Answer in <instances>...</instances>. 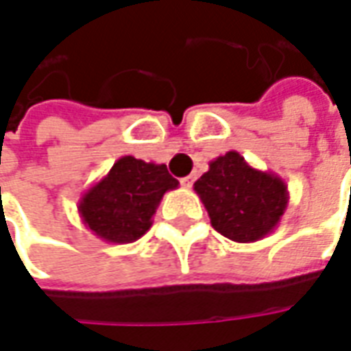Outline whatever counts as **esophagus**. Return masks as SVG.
<instances>
[{
  "label": "esophagus",
  "instance_id": "esophagus-1",
  "mask_svg": "<svg viewBox=\"0 0 351 351\" xmlns=\"http://www.w3.org/2000/svg\"><path fill=\"white\" fill-rule=\"evenodd\" d=\"M195 178H197V176H195V175L184 176L182 180H180V184H182L184 188H191V186H193V182H195Z\"/></svg>",
  "mask_w": 351,
  "mask_h": 351
}]
</instances>
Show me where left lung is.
<instances>
[{
  "label": "left lung",
  "instance_id": "obj_1",
  "mask_svg": "<svg viewBox=\"0 0 351 351\" xmlns=\"http://www.w3.org/2000/svg\"><path fill=\"white\" fill-rule=\"evenodd\" d=\"M193 190L213 228L235 243H256L272 233L289 201L278 175L254 169L235 150L210 161Z\"/></svg>",
  "mask_w": 351,
  "mask_h": 351
}]
</instances>
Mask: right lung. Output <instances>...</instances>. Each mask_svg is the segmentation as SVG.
Returning a JSON list of instances; mask_svg holds the SVG:
<instances>
[{
    "mask_svg": "<svg viewBox=\"0 0 351 351\" xmlns=\"http://www.w3.org/2000/svg\"><path fill=\"white\" fill-rule=\"evenodd\" d=\"M176 188L178 180L169 175L167 165L123 156L82 193L80 220L105 243H135L152 228L161 197Z\"/></svg>",
    "mask_w": 351,
    "mask_h": 351,
    "instance_id": "1",
    "label": "right lung"
}]
</instances>
